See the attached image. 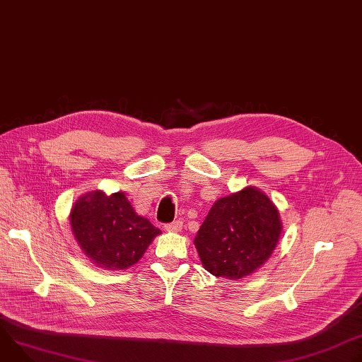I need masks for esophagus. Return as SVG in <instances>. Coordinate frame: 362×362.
Masks as SVG:
<instances>
[{
    "mask_svg": "<svg viewBox=\"0 0 362 362\" xmlns=\"http://www.w3.org/2000/svg\"><path fill=\"white\" fill-rule=\"evenodd\" d=\"M182 226H183V222H182V221H175V222H172V223L165 225V229L169 230V232H179V230L182 229Z\"/></svg>",
    "mask_w": 362,
    "mask_h": 362,
    "instance_id": "1",
    "label": "esophagus"
}]
</instances>
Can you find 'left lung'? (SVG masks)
I'll return each mask as SVG.
<instances>
[{"label":"left lung","instance_id":"8db88e82","mask_svg":"<svg viewBox=\"0 0 362 362\" xmlns=\"http://www.w3.org/2000/svg\"><path fill=\"white\" fill-rule=\"evenodd\" d=\"M281 232L276 206L262 190L247 186L215 202L196 233L194 246L206 271L240 279L269 259Z\"/></svg>","mask_w":362,"mask_h":362}]
</instances>
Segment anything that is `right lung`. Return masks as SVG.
Instances as JSON below:
<instances>
[{"mask_svg": "<svg viewBox=\"0 0 362 362\" xmlns=\"http://www.w3.org/2000/svg\"><path fill=\"white\" fill-rule=\"evenodd\" d=\"M71 230L94 265L127 269L137 264L160 229L139 216L123 192L83 194L70 214Z\"/></svg>", "mask_w": 362, "mask_h": 362, "instance_id": "obj_1", "label": "right lung"}]
</instances>
